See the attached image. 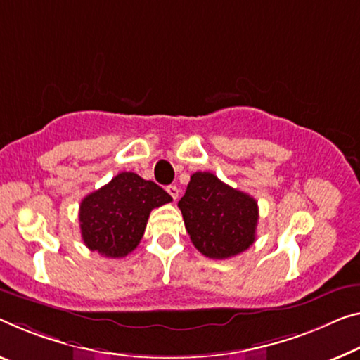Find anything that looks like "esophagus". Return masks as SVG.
Returning a JSON list of instances; mask_svg holds the SVG:
<instances>
[{"instance_id": "obj_1", "label": "esophagus", "mask_w": 360, "mask_h": 360, "mask_svg": "<svg viewBox=\"0 0 360 360\" xmlns=\"http://www.w3.org/2000/svg\"><path fill=\"white\" fill-rule=\"evenodd\" d=\"M167 193L174 198V201H175L176 198H179V188H176L175 185H169L167 186Z\"/></svg>"}]
</instances>
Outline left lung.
<instances>
[{"label": "left lung", "mask_w": 360, "mask_h": 360, "mask_svg": "<svg viewBox=\"0 0 360 360\" xmlns=\"http://www.w3.org/2000/svg\"><path fill=\"white\" fill-rule=\"evenodd\" d=\"M179 207L191 243L206 257H233L256 241V199L211 172L191 175Z\"/></svg>", "instance_id": "1"}]
</instances>
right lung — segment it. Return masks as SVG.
<instances>
[{"label": "right lung", "instance_id": "right-lung-1", "mask_svg": "<svg viewBox=\"0 0 360 360\" xmlns=\"http://www.w3.org/2000/svg\"><path fill=\"white\" fill-rule=\"evenodd\" d=\"M172 201L167 191L134 172H120L80 202L82 238L101 256L125 257L138 246L154 207Z\"/></svg>", "mask_w": 360, "mask_h": 360}]
</instances>
